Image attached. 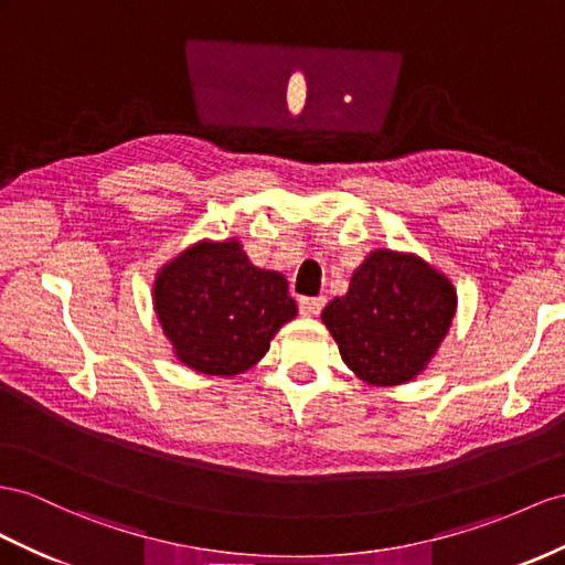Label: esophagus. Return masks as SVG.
I'll return each instance as SVG.
<instances>
[{
	"label": "esophagus",
	"mask_w": 565,
	"mask_h": 565,
	"mask_svg": "<svg viewBox=\"0 0 565 565\" xmlns=\"http://www.w3.org/2000/svg\"><path fill=\"white\" fill-rule=\"evenodd\" d=\"M300 312L306 315V317H317L320 315L322 310H324V306H327V298L324 296H315V298H300Z\"/></svg>",
	"instance_id": "34e87169"
}]
</instances>
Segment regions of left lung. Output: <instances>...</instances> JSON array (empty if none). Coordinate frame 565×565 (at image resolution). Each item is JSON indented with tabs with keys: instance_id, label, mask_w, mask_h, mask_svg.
Masks as SVG:
<instances>
[{
	"instance_id": "1",
	"label": "left lung",
	"mask_w": 565,
	"mask_h": 565,
	"mask_svg": "<svg viewBox=\"0 0 565 565\" xmlns=\"http://www.w3.org/2000/svg\"><path fill=\"white\" fill-rule=\"evenodd\" d=\"M454 315L456 291L444 274L415 255L374 250L322 320L360 380L394 386L425 370Z\"/></svg>"
}]
</instances>
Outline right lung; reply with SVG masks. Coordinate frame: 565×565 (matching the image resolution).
Returning <instances> with one entry per match:
<instances>
[{"label": "right lung", "instance_id": "add662e5", "mask_svg": "<svg viewBox=\"0 0 565 565\" xmlns=\"http://www.w3.org/2000/svg\"><path fill=\"white\" fill-rule=\"evenodd\" d=\"M154 310L181 363L216 377L255 365L296 300L279 271L253 267L238 241L198 243L154 281Z\"/></svg>", "mask_w": 565, "mask_h": 565}]
</instances>
